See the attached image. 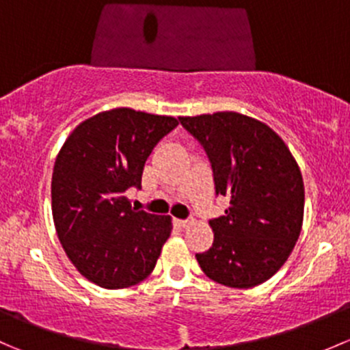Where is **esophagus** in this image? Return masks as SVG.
Returning a JSON list of instances; mask_svg holds the SVG:
<instances>
[{
    "mask_svg": "<svg viewBox=\"0 0 350 350\" xmlns=\"http://www.w3.org/2000/svg\"><path fill=\"white\" fill-rule=\"evenodd\" d=\"M191 221H193L191 218H186V220H183V218H178V220H176V224H178V227L186 228L189 224H191Z\"/></svg>",
    "mask_w": 350,
    "mask_h": 350,
    "instance_id": "esophagus-1",
    "label": "esophagus"
}]
</instances>
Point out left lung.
<instances>
[{
  "label": "left lung",
  "instance_id": "left-lung-1",
  "mask_svg": "<svg viewBox=\"0 0 350 350\" xmlns=\"http://www.w3.org/2000/svg\"><path fill=\"white\" fill-rule=\"evenodd\" d=\"M211 164L215 193L230 198L211 218L213 245L196 254L203 273L228 288H252L280 271L299 237L301 171L280 135L235 111L181 116Z\"/></svg>",
  "mask_w": 350,
  "mask_h": 350
}]
</instances>
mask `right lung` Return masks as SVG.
<instances>
[{
	"label": "right lung",
	"mask_w": 350,
	"mask_h": 350,
	"mask_svg": "<svg viewBox=\"0 0 350 350\" xmlns=\"http://www.w3.org/2000/svg\"><path fill=\"white\" fill-rule=\"evenodd\" d=\"M178 126L172 116L116 108L74 129L55 159L52 215L76 269L108 289L129 288L154 271L171 217L132 208L147 157Z\"/></svg>",
	"instance_id": "add662e5"
}]
</instances>
